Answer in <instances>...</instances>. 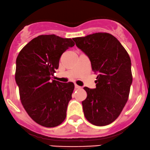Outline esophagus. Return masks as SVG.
I'll use <instances>...</instances> for the list:
<instances>
[{"mask_svg":"<svg viewBox=\"0 0 150 150\" xmlns=\"http://www.w3.org/2000/svg\"><path fill=\"white\" fill-rule=\"evenodd\" d=\"M75 88H76V89H81V87L80 86L77 85V84H75Z\"/></svg>","mask_w":150,"mask_h":150,"instance_id":"obj_1","label":"esophagus"}]
</instances>
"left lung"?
<instances>
[{"mask_svg": "<svg viewBox=\"0 0 150 150\" xmlns=\"http://www.w3.org/2000/svg\"><path fill=\"white\" fill-rule=\"evenodd\" d=\"M73 40L89 57L92 71L98 74L95 89L84 87L87 93L82 101L84 116L95 126L108 125L119 116L129 99L132 83L130 57L121 42L106 32Z\"/></svg>", "mask_w": 150, "mask_h": 150, "instance_id": "1", "label": "left lung"}]
</instances>
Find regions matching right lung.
Returning <instances> with one entry per match:
<instances>
[{"label":"right lung","mask_w":150,"mask_h":150,"mask_svg":"<svg viewBox=\"0 0 150 150\" xmlns=\"http://www.w3.org/2000/svg\"><path fill=\"white\" fill-rule=\"evenodd\" d=\"M75 43L55 35H40L27 43L16 58L15 79L28 115L47 128L62 123L74 89L73 82L51 80L61 55Z\"/></svg>","instance_id":"add662e5"}]
</instances>
